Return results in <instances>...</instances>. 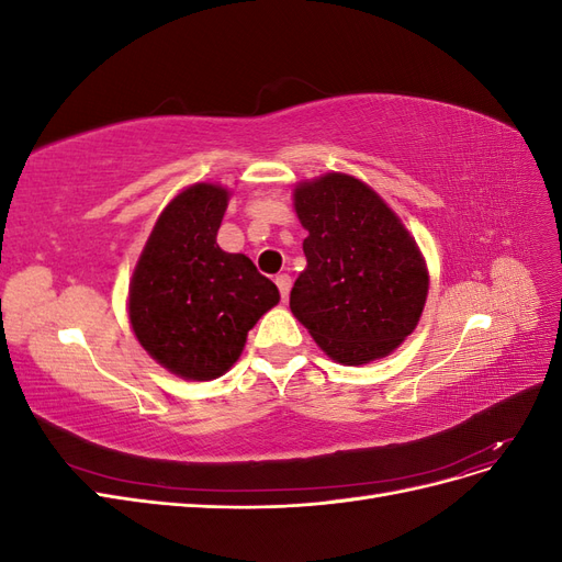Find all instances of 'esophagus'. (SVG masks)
<instances>
[{
    "instance_id": "34e87169",
    "label": "esophagus",
    "mask_w": 562,
    "mask_h": 562,
    "mask_svg": "<svg viewBox=\"0 0 562 562\" xmlns=\"http://www.w3.org/2000/svg\"><path fill=\"white\" fill-rule=\"evenodd\" d=\"M277 285H279V293H281V300L285 302V300H288V295H291V285H293L291 277H288V274H279V277H277Z\"/></svg>"
}]
</instances>
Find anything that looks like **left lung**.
<instances>
[{
	"label": "left lung",
	"mask_w": 562,
	"mask_h": 562,
	"mask_svg": "<svg viewBox=\"0 0 562 562\" xmlns=\"http://www.w3.org/2000/svg\"><path fill=\"white\" fill-rule=\"evenodd\" d=\"M310 232L307 269L291 291V312L330 359L361 366L382 359L422 316L429 274L396 213L368 184L328 173L295 190Z\"/></svg>",
	"instance_id": "obj_1"
}]
</instances>
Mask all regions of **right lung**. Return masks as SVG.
<instances>
[{"label": "right lung", "mask_w": 562, "mask_h": 562, "mask_svg": "<svg viewBox=\"0 0 562 562\" xmlns=\"http://www.w3.org/2000/svg\"><path fill=\"white\" fill-rule=\"evenodd\" d=\"M229 192L199 182L151 229L133 271L128 316L138 342L187 380H215L241 356L248 330L279 302L250 258L217 246Z\"/></svg>", "instance_id": "1"}]
</instances>
